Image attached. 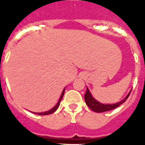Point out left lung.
<instances>
[{"label": "left lung", "instance_id": "obj_1", "mask_svg": "<svg viewBox=\"0 0 145 145\" xmlns=\"http://www.w3.org/2000/svg\"><path fill=\"white\" fill-rule=\"evenodd\" d=\"M130 93H129L123 100H121L119 102H117L116 104H112V105H105V104L100 103V102H97L96 99H94L93 98V97L91 96V94L90 91H89V90L88 89V88H87L85 96H84V99H85L86 103L87 106H88L91 110H93V112H103L111 110H113V109L119 107L121 104L124 103L128 99V97H129V95H130Z\"/></svg>", "mask_w": 145, "mask_h": 145}]
</instances>
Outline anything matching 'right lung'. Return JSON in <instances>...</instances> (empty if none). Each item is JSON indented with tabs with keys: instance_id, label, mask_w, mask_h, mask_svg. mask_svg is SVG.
Returning <instances> with one entry per match:
<instances>
[{
	"instance_id": "obj_1",
	"label": "right lung",
	"mask_w": 145,
	"mask_h": 145,
	"mask_svg": "<svg viewBox=\"0 0 145 145\" xmlns=\"http://www.w3.org/2000/svg\"><path fill=\"white\" fill-rule=\"evenodd\" d=\"M64 93H65V89H64L63 91H62V93H61V97H60L58 103H57V105H56V106H55V107H54L52 110H50L46 111V112H40V113L39 112H38V113H35L34 112V113L38 114V115H40V116H46V115H49V114H52V113H53V112H54L55 111L57 110V108L59 107V106L60 102H61V100L62 99V97H63V96H64Z\"/></svg>"
}]
</instances>
